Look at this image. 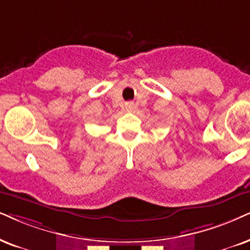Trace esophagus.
Instances as JSON below:
<instances>
[{
  "instance_id": "1",
  "label": "esophagus",
  "mask_w": 250,
  "mask_h": 250,
  "mask_svg": "<svg viewBox=\"0 0 250 250\" xmlns=\"http://www.w3.org/2000/svg\"><path fill=\"white\" fill-rule=\"evenodd\" d=\"M125 108H127V110H132L134 109V104H127V105H125Z\"/></svg>"
}]
</instances>
